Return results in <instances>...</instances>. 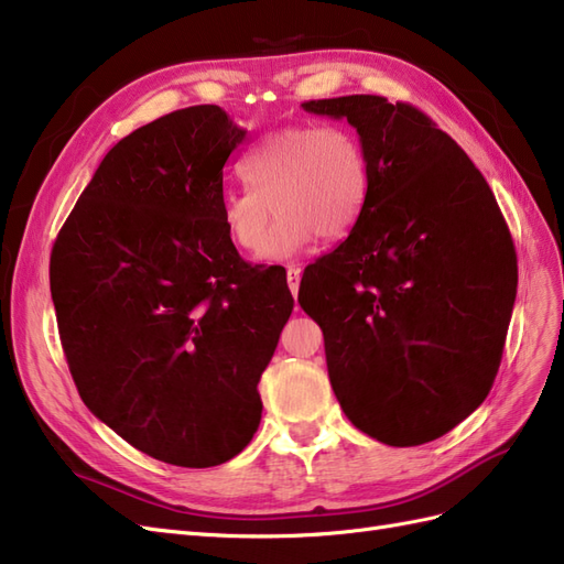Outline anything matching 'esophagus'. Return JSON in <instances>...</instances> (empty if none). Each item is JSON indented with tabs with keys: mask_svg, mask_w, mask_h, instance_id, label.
Listing matches in <instances>:
<instances>
[{
	"mask_svg": "<svg viewBox=\"0 0 564 564\" xmlns=\"http://www.w3.org/2000/svg\"><path fill=\"white\" fill-rule=\"evenodd\" d=\"M286 284H289V292H292L294 299H296L299 296V284H301V268L299 265L286 268Z\"/></svg>",
	"mask_w": 564,
	"mask_h": 564,
	"instance_id": "1",
	"label": "esophagus"
}]
</instances>
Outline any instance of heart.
I'll list each match as a JSON object with an SVG mask.
<instances>
[{
	"label": "heart",
	"mask_w": 564,
	"mask_h": 564,
	"mask_svg": "<svg viewBox=\"0 0 564 564\" xmlns=\"http://www.w3.org/2000/svg\"><path fill=\"white\" fill-rule=\"evenodd\" d=\"M249 187L220 197V224L235 247L259 248L261 261H292L315 237H348L369 202L367 150L344 124H289L265 133L242 162ZM275 206L276 224L267 234ZM267 237H262V232Z\"/></svg>",
	"instance_id": "b5f03b06"
}]
</instances>
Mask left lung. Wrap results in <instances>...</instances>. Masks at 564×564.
<instances>
[{
	"mask_svg": "<svg viewBox=\"0 0 564 564\" xmlns=\"http://www.w3.org/2000/svg\"><path fill=\"white\" fill-rule=\"evenodd\" d=\"M301 106L357 129L371 191L348 240L305 268L299 303L355 429L425 445L489 395L518 292L513 240L485 176L419 108L367 94Z\"/></svg>",
	"mask_w": 564,
	"mask_h": 564,
	"instance_id": "left-lung-1",
	"label": "left lung"
}]
</instances>
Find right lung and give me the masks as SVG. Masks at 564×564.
I'll use <instances>...</instances> for the list:
<instances>
[{
    "mask_svg": "<svg viewBox=\"0 0 564 564\" xmlns=\"http://www.w3.org/2000/svg\"><path fill=\"white\" fill-rule=\"evenodd\" d=\"M247 131L218 106L119 141L51 249V299L79 398L131 447L220 466L261 423L259 381L294 308L280 268L249 265L220 224Z\"/></svg>",
    "mask_w": 564,
    "mask_h": 564,
    "instance_id": "1",
    "label": "right lung"
}]
</instances>
